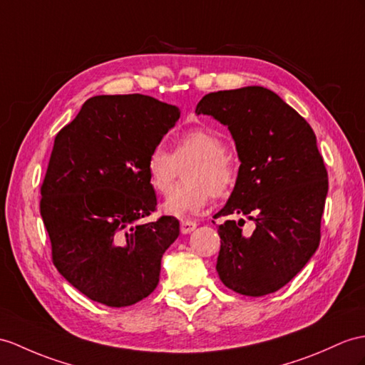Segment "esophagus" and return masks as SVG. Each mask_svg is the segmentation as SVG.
<instances>
[{
  "label": "esophagus",
  "instance_id": "34e87169",
  "mask_svg": "<svg viewBox=\"0 0 365 365\" xmlns=\"http://www.w3.org/2000/svg\"><path fill=\"white\" fill-rule=\"evenodd\" d=\"M198 225L195 223V221H189V220H182L181 221V232L182 234H190L195 230V227H197Z\"/></svg>",
  "mask_w": 365,
  "mask_h": 365
}]
</instances>
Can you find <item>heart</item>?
Segmentation results:
<instances>
[{
    "label": "heart",
    "mask_w": 365,
    "mask_h": 365,
    "mask_svg": "<svg viewBox=\"0 0 365 365\" xmlns=\"http://www.w3.org/2000/svg\"><path fill=\"white\" fill-rule=\"evenodd\" d=\"M187 159L182 178L185 182L176 185L164 202V210L175 217H187L206 207L210 195L226 198L235 189L238 165L234 156L226 152V144L217 133L206 128L182 131L173 142L170 155L163 147H155L145 159V173L150 187L167 195L172 187L176 164Z\"/></svg>",
    "instance_id": "1"
}]
</instances>
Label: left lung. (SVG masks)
<instances>
[{
  "instance_id": "obj_1",
  "label": "left lung",
  "mask_w": 365,
  "mask_h": 365,
  "mask_svg": "<svg viewBox=\"0 0 365 365\" xmlns=\"http://www.w3.org/2000/svg\"><path fill=\"white\" fill-rule=\"evenodd\" d=\"M195 113L227 125L242 161L232 195L213 217L240 215L218 226L220 279L238 294H271L304 268L321 242L328 173L314 131L263 86L206 94ZM245 217L256 225L252 235L242 232Z\"/></svg>"
}]
</instances>
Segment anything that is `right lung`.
Instances as JSON below:
<instances>
[{
    "mask_svg": "<svg viewBox=\"0 0 365 365\" xmlns=\"http://www.w3.org/2000/svg\"><path fill=\"white\" fill-rule=\"evenodd\" d=\"M180 110L144 94L96 96L54 140L40 213L52 263L82 294L130 307L158 287L161 259L180 221L159 217L145 159Z\"/></svg>",
    "mask_w": 365,
    "mask_h": 365,
    "instance_id": "right-lung-1",
    "label": "right lung"
}]
</instances>
